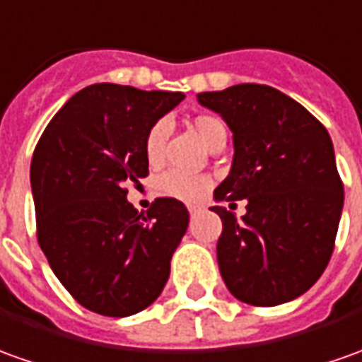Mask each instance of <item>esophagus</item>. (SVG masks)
<instances>
[{
  "instance_id": "obj_1",
  "label": "esophagus",
  "mask_w": 362,
  "mask_h": 362,
  "mask_svg": "<svg viewBox=\"0 0 362 362\" xmlns=\"http://www.w3.org/2000/svg\"><path fill=\"white\" fill-rule=\"evenodd\" d=\"M198 210H200L198 206H188V212H190V214H196V212H198Z\"/></svg>"
}]
</instances>
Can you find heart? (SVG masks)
Masks as SVG:
<instances>
[{
	"label": "heart",
	"mask_w": 362,
	"mask_h": 362,
	"mask_svg": "<svg viewBox=\"0 0 362 362\" xmlns=\"http://www.w3.org/2000/svg\"><path fill=\"white\" fill-rule=\"evenodd\" d=\"M192 129L196 130V134L200 136L206 146H210L218 136L226 134V127H223L222 120L218 117H212V115H198L196 119L192 120ZM164 140H166V124L164 122H154L146 132V139H144V156H146V162L150 166L160 164L162 152H164ZM156 188L168 198L196 204L212 188V176L170 170L164 172L158 178Z\"/></svg>",
	"instance_id": "heart-1"
}]
</instances>
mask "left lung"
Returning a JSON list of instances; mask_svg holds the SVG:
<instances>
[{
    "label": "left lung",
    "instance_id": "1",
    "mask_svg": "<svg viewBox=\"0 0 362 362\" xmlns=\"http://www.w3.org/2000/svg\"><path fill=\"white\" fill-rule=\"evenodd\" d=\"M198 100L233 132L232 170L214 198L247 200L242 220L212 208L222 218L223 284L243 303H287L321 277L335 247L345 192L331 136L303 105L267 85H233Z\"/></svg>",
    "mask_w": 362,
    "mask_h": 362
}]
</instances>
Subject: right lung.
I'll return each instance as SVG.
<instances>
[{
	"instance_id": "right-lung-1",
	"label": "right lung",
	"mask_w": 362,
	"mask_h": 362,
	"mask_svg": "<svg viewBox=\"0 0 362 362\" xmlns=\"http://www.w3.org/2000/svg\"><path fill=\"white\" fill-rule=\"evenodd\" d=\"M182 93L90 85L51 119L31 158L37 242L53 274L88 311L129 317L146 309L170 275L188 228L180 200L156 198L142 216L127 186L148 176V129Z\"/></svg>"
}]
</instances>
